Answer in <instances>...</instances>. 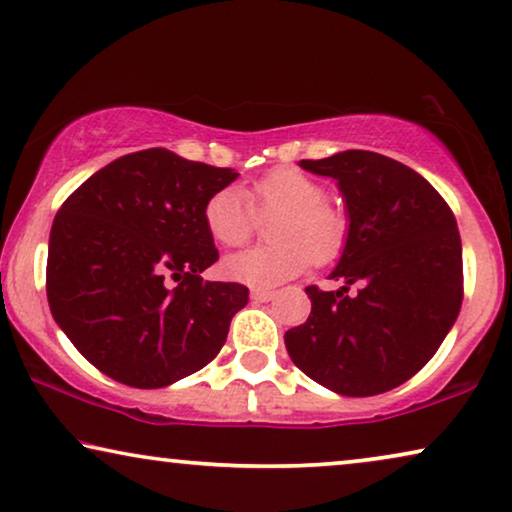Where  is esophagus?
<instances>
[{"label":"esophagus","mask_w":512,"mask_h":512,"mask_svg":"<svg viewBox=\"0 0 512 512\" xmlns=\"http://www.w3.org/2000/svg\"><path fill=\"white\" fill-rule=\"evenodd\" d=\"M273 297H276V292H273V290H253V292H250V299H253L255 304H266V301H271Z\"/></svg>","instance_id":"1"}]
</instances>
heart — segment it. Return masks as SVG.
Here are the masks:
<instances>
[{
	"instance_id": "b5f03b06",
	"label": "heart",
	"mask_w": 512,
	"mask_h": 512,
	"mask_svg": "<svg viewBox=\"0 0 512 512\" xmlns=\"http://www.w3.org/2000/svg\"><path fill=\"white\" fill-rule=\"evenodd\" d=\"M327 192L304 171L280 167L259 178L246 192L222 187L204 206L208 234L227 248L250 239L257 218H276L269 225L273 246L234 253L222 262V273L250 287H273L304 273L315 259L331 262L348 239V220L325 201Z\"/></svg>"
}]
</instances>
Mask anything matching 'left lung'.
<instances>
[{"mask_svg":"<svg viewBox=\"0 0 512 512\" xmlns=\"http://www.w3.org/2000/svg\"><path fill=\"white\" fill-rule=\"evenodd\" d=\"M301 169L334 178L348 239L329 278L306 287L311 315L285 334L292 362L343 397H373L413 378L441 348L464 297L462 239L429 181L392 157L343 150ZM357 282V295L347 287Z\"/></svg>","mask_w":512,"mask_h":512,"instance_id":"1","label":"left lung"}]
</instances>
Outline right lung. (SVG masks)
I'll use <instances>...</instances> for the list:
<instances>
[{
  "label": "right lung",
  "mask_w": 512,
  "mask_h": 512,
  "mask_svg": "<svg viewBox=\"0 0 512 512\" xmlns=\"http://www.w3.org/2000/svg\"><path fill=\"white\" fill-rule=\"evenodd\" d=\"M236 176L148 148L106 164L57 211L50 313L109 378L139 390L167 387L225 345L248 287L201 278L218 259L204 206Z\"/></svg>",
  "instance_id": "obj_1"
}]
</instances>
